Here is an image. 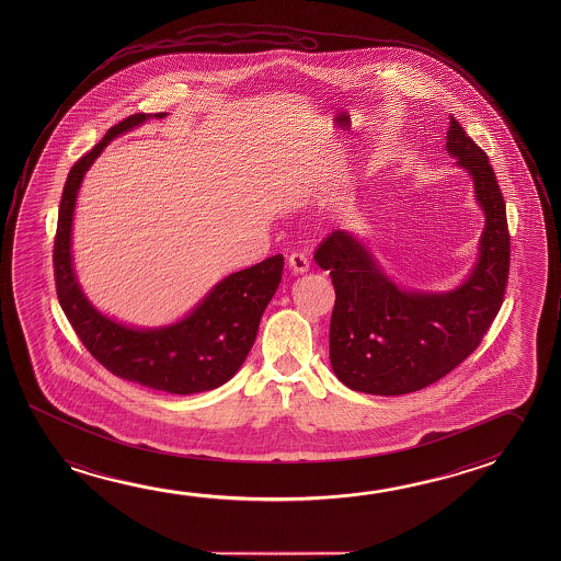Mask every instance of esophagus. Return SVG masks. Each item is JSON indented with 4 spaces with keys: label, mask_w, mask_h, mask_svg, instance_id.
Instances as JSON below:
<instances>
[{
    "label": "esophagus",
    "mask_w": 561,
    "mask_h": 561,
    "mask_svg": "<svg viewBox=\"0 0 561 561\" xmlns=\"http://www.w3.org/2000/svg\"><path fill=\"white\" fill-rule=\"evenodd\" d=\"M287 264H289V270H291V274H295V276H301V274L309 272V262H307V257L304 254H291L289 260H287Z\"/></svg>",
    "instance_id": "obj_1"
}]
</instances>
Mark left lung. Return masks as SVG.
<instances>
[{"mask_svg": "<svg viewBox=\"0 0 561 561\" xmlns=\"http://www.w3.org/2000/svg\"><path fill=\"white\" fill-rule=\"evenodd\" d=\"M446 150L466 170L485 225L468 277L446 291L407 289L368 242L336 230L314 252L336 291L331 364L344 386L369 396H404L436 383L478 348L503 305L511 239L506 207L485 152L450 115Z\"/></svg>", "mask_w": 561, "mask_h": 561, "instance_id": "8db88e82", "label": "left lung"}]
</instances>
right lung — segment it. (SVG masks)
Here are the masks:
<instances>
[{"label":"right lung","instance_id":"obj_1","mask_svg":"<svg viewBox=\"0 0 561 561\" xmlns=\"http://www.w3.org/2000/svg\"><path fill=\"white\" fill-rule=\"evenodd\" d=\"M165 115H130L72 165L58 211L53 256L56 294L83 346L111 374L165 393L192 396L227 383L244 364L260 319L282 282L284 256L276 254L230 274L180 321L162 327H133L100 311L83 294L72 256L76 202L88 170L113 138Z\"/></svg>","mask_w":561,"mask_h":561}]
</instances>
